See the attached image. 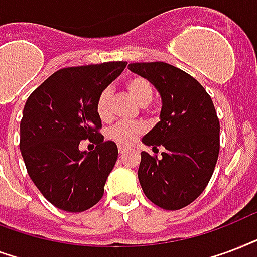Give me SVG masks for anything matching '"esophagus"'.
I'll return each instance as SVG.
<instances>
[{
    "mask_svg": "<svg viewBox=\"0 0 257 257\" xmlns=\"http://www.w3.org/2000/svg\"><path fill=\"white\" fill-rule=\"evenodd\" d=\"M118 150H119V154H124L126 151H128V147H126V146H119V147H118Z\"/></svg>",
    "mask_w": 257,
    "mask_h": 257,
    "instance_id": "1",
    "label": "esophagus"
}]
</instances>
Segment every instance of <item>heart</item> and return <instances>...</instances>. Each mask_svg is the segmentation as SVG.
Here are the masks:
<instances>
[{"instance_id": "obj_1", "label": "heart", "mask_w": 257, "mask_h": 257, "mask_svg": "<svg viewBox=\"0 0 257 257\" xmlns=\"http://www.w3.org/2000/svg\"><path fill=\"white\" fill-rule=\"evenodd\" d=\"M124 88H126L127 93L133 97V100L141 107L147 106L153 99L154 95V87L151 84V81L149 79L143 76H133L130 79H127L124 83ZM96 112L99 115V118L103 120H108L111 116V89L104 88L101 89L100 93L97 95L96 99ZM145 133V126L142 123L134 122L127 123L122 122L115 124L112 128L108 130L107 137L114 141L115 143H118L120 146H127L138 138L139 135H142Z\"/></svg>"}]
</instances>
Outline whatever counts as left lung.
Here are the masks:
<instances>
[{
  "mask_svg": "<svg viewBox=\"0 0 257 257\" xmlns=\"http://www.w3.org/2000/svg\"><path fill=\"white\" fill-rule=\"evenodd\" d=\"M130 71L149 79L162 99L161 120L142 138L165 149L161 156L141 153L143 193L160 208L188 206L209 184L220 151V122L209 93L182 69L162 61L133 63Z\"/></svg>",
  "mask_w": 257,
  "mask_h": 257,
  "instance_id": "left-lung-1",
  "label": "left lung"
}]
</instances>
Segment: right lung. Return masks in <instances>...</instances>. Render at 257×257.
<instances>
[{"label": "right lung", "mask_w": 257, "mask_h": 257, "mask_svg": "<svg viewBox=\"0 0 257 257\" xmlns=\"http://www.w3.org/2000/svg\"><path fill=\"white\" fill-rule=\"evenodd\" d=\"M126 61L57 71L29 95L20 123V150L28 174L41 194L65 212L97 204L118 160V147L99 133L96 99L126 68ZM97 145L87 153L80 141Z\"/></svg>", "instance_id": "1"}]
</instances>
